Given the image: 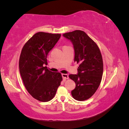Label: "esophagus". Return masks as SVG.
Masks as SVG:
<instances>
[{"instance_id":"34e87169","label":"esophagus","mask_w":129,"mask_h":129,"mask_svg":"<svg viewBox=\"0 0 129 129\" xmlns=\"http://www.w3.org/2000/svg\"><path fill=\"white\" fill-rule=\"evenodd\" d=\"M62 77L63 78V79H64V80L66 79H68L69 78L68 75L67 74H62Z\"/></svg>"}]
</instances>
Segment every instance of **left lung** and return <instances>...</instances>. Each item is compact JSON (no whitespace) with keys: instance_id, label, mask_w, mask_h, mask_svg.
Masks as SVG:
<instances>
[{"instance_id":"obj_1","label":"left lung","mask_w":129,"mask_h":129,"mask_svg":"<svg viewBox=\"0 0 129 129\" xmlns=\"http://www.w3.org/2000/svg\"><path fill=\"white\" fill-rule=\"evenodd\" d=\"M63 36L73 43L74 61L79 64L77 75H69L76 83L72 95L77 101H85L95 93L101 82L104 65L101 52L97 44L82 30H76Z\"/></svg>"}]
</instances>
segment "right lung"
Instances as JSON below:
<instances>
[{
    "label": "right lung",
    "mask_w": 129,
    "mask_h": 129,
    "mask_svg": "<svg viewBox=\"0 0 129 129\" xmlns=\"http://www.w3.org/2000/svg\"><path fill=\"white\" fill-rule=\"evenodd\" d=\"M61 34L39 32L24 45L19 58V71L25 88L34 99L41 102L51 100L62 80L61 74L47 69V55Z\"/></svg>",
    "instance_id": "add662e5"
}]
</instances>
